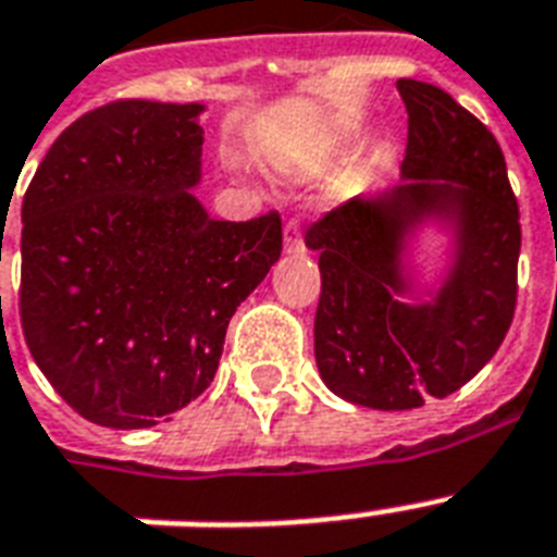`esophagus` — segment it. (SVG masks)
Returning a JSON list of instances; mask_svg holds the SVG:
<instances>
[{
    "label": "esophagus",
    "mask_w": 557,
    "mask_h": 557,
    "mask_svg": "<svg viewBox=\"0 0 557 557\" xmlns=\"http://www.w3.org/2000/svg\"><path fill=\"white\" fill-rule=\"evenodd\" d=\"M283 251L286 253H304L306 245H304V234H300V225L297 222H288L283 227Z\"/></svg>",
    "instance_id": "1"
}]
</instances>
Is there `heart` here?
<instances>
[{
	"label": "heart",
	"mask_w": 557,
	"mask_h": 557,
	"mask_svg": "<svg viewBox=\"0 0 557 557\" xmlns=\"http://www.w3.org/2000/svg\"><path fill=\"white\" fill-rule=\"evenodd\" d=\"M344 147H347V135H335V138H330L326 144H321V150L314 152L312 161H309V168H321V164H326L330 159H335Z\"/></svg>",
	"instance_id": "heart-1"
}]
</instances>
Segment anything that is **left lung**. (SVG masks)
Returning <instances> with one entry per match:
<instances>
[{
    "mask_svg": "<svg viewBox=\"0 0 557 557\" xmlns=\"http://www.w3.org/2000/svg\"><path fill=\"white\" fill-rule=\"evenodd\" d=\"M401 182L306 231L318 253L314 361L349 405L413 410L483 370L515 318L520 213L494 135L448 91L398 81ZM436 238L443 257L422 267Z\"/></svg>",
    "mask_w": 557,
    "mask_h": 557,
    "instance_id": "obj_1",
    "label": "left lung"
}]
</instances>
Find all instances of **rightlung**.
<instances>
[{"label":"right lung","instance_id":"obj_1","mask_svg":"<svg viewBox=\"0 0 557 557\" xmlns=\"http://www.w3.org/2000/svg\"><path fill=\"white\" fill-rule=\"evenodd\" d=\"M205 103L117 100L65 129L22 199L25 341L95 424L170 422L216 375L236 306L280 260V216L196 199Z\"/></svg>","mask_w":557,"mask_h":557}]
</instances>
